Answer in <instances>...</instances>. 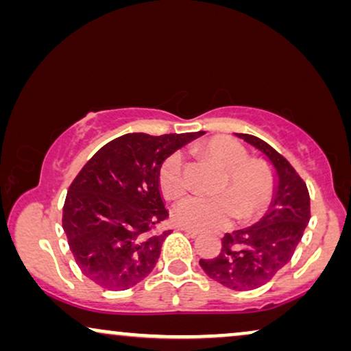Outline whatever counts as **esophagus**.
Segmentation results:
<instances>
[{
    "label": "esophagus",
    "instance_id": "obj_1",
    "mask_svg": "<svg viewBox=\"0 0 351 351\" xmlns=\"http://www.w3.org/2000/svg\"><path fill=\"white\" fill-rule=\"evenodd\" d=\"M179 230H182V232H185L189 237L191 238H196L199 234V230H195L191 227H186V225H179Z\"/></svg>",
    "mask_w": 351,
    "mask_h": 351
}]
</instances>
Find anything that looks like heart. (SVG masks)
Here are the masks:
<instances>
[{
    "label": "heart",
    "mask_w": 351,
    "mask_h": 351,
    "mask_svg": "<svg viewBox=\"0 0 351 351\" xmlns=\"http://www.w3.org/2000/svg\"><path fill=\"white\" fill-rule=\"evenodd\" d=\"M204 152L225 169L222 193L191 195L176 206L180 223L193 228H213L228 222L237 214L251 219L270 204L275 193L271 171L262 161L249 160L244 145L227 136L213 137ZM160 185L167 196H179L186 190L184 156L174 152L166 158L160 169Z\"/></svg>",
    "instance_id": "b5f03b06"
}]
</instances>
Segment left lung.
I'll return each mask as SVG.
<instances>
[{"instance_id":"left-lung-1","label":"left lung","mask_w":351,"mask_h":351,"mask_svg":"<svg viewBox=\"0 0 351 351\" xmlns=\"http://www.w3.org/2000/svg\"><path fill=\"white\" fill-rule=\"evenodd\" d=\"M265 153L278 174L275 199L252 227L225 233L214 258H201L206 275L234 291H251L271 280L292 258L310 220V195L304 179L289 161L265 141L237 134Z\"/></svg>"}]
</instances>
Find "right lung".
<instances>
[{"instance_id":"1","label":"right lung","mask_w":351,"mask_h":351,"mask_svg":"<svg viewBox=\"0 0 351 351\" xmlns=\"http://www.w3.org/2000/svg\"><path fill=\"white\" fill-rule=\"evenodd\" d=\"M203 134H126L104 145L71 182L62 227L80 270L95 285L124 291L150 275L172 230L160 193L162 161Z\"/></svg>"}]
</instances>
